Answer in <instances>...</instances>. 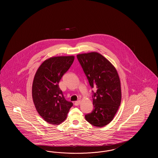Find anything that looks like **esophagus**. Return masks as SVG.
<instances>
[{
    "label": "esophagus",
    "instance_id": "1",
    "mask_svg": "<svg viewBox=\"0 0 158 158\" xmlns=\"http://www.w3.org/2000/svg\"><path fill=\"white\" fill-rule=\"evenodd\" d=\"M81 103V101H76L75 102V105L77 106V105H79Z\"/></svg>",
    "mask_w": 158,
    "mask_h": 158
}]
</instances>
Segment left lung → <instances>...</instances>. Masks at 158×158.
Segmentation results:
<instances>
[{"label":"left lung","instance_id":"8db88e82","mask_svg":"<svg viewBox=\"0 0 158 158\" xmlns=\"http://www.w3.org/2000/svg\"><path fill=\"white\" fill-rule=\"evenodd\" d=\"M92 90L93 111L85 115L92 125L102 127L113 120L121 104L120 78L113 64L97 52L77 55Z\"/></svg>","mask_w":158,"mask_h":158}]
</instances>
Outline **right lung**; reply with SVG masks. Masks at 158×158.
Here are the masks:
<instances>
[{"label":"right lung","mask_w":158,"mask_h":158,"mask_svg":"<svg viewBox=\"0 0 158 158\" xmlns=\"http://www.w3.org/2000/svg\"><path fill=\"white\" fill-rule=\"evenodd\" d=\"M75 57H53L45 60L38 69L32 88L35 108L44 120L54 125L66 118L73 103L65 99L59 83L70 68Z\"/></svg>","instance_id":"1"}]
</instances>
